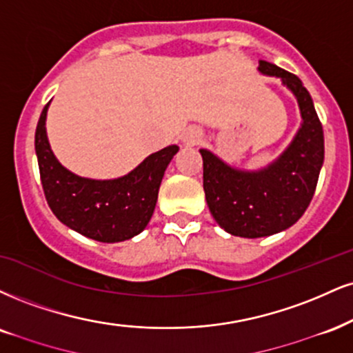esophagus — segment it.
<instances>
[{
	"instance_id": "34e87169",
	"label": "esophagus",
	"mask_w": 353,
	"mask_h": 353,
	"mask_svg": "<svg viewBox=\"0 0 353 353\" xmlns=\"http://www.w3.org/2000/svg\"><path fill=\"white\" fill-rule=\"evenodd\" d=\"M202 131L199 130V128H192V130H189L188 133L184 134V141L188 143V144H190V146H194V144H199L202 141Z\"/></svg>"
}]
</instances>
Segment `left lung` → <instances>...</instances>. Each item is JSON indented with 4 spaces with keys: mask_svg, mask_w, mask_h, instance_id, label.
<instances>
[{
    "mask_svg": "<svg viewBox=\"0 0 353 353\" xmlns=\"http://www.w3.org/2000/svg\"><path fill=\"white\" fill-rule=\"evenodd\" d=\"M258 70L281 79L298 99L303 126L290 148L256 172L233 169L201 150L210 214L225 232L243 239L273 235L298 222L312 201L324 163V131L299 77L266 61H260Z\"/></svg>",
    "mask_w": 353,
    "mask_h": 353,
    "instance_id": "obj_1",
    "label": "left lung"
}]
</instances>
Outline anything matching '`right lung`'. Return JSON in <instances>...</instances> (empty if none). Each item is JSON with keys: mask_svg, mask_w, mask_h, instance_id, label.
Masks as SVG:
<instances>
[{"mask_svg": "<svg viewBox=\"0 0 353 353\" xmlns=\"http://www.w3.org/2000/svg\"><path fill=\"white\" fill-rule=\"evenodd\" d=\"M46 105L36 128V154L46 201L63 225L88 239L114 243L146 228L154 212L164 171L176 144L148 156L134 171L113 181H95L70 172L55 159L46 134Z\"/></svg>", "mask_w": 353, "mask_h": 353, "instance_id": "right-lung-1", "label": "right lung"}]
</instances>
